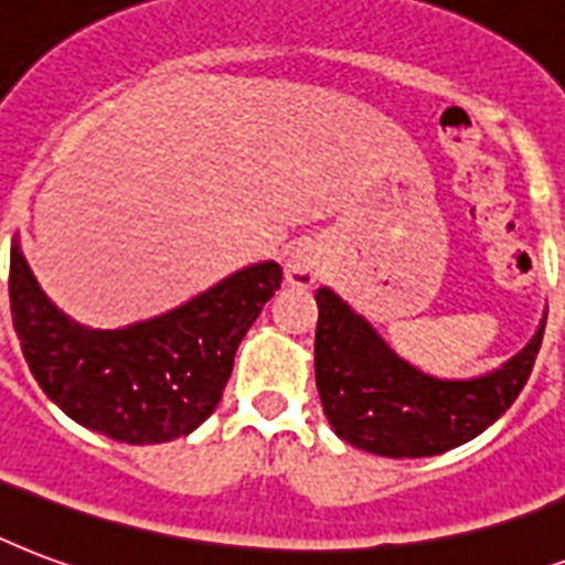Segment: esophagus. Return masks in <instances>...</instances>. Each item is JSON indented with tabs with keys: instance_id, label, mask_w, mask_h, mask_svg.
Masks as SVG:
<instances>
[{
	"instance_id": "34e87169",
	"label": "esophagus",
	"mask_w": 565,
	"mask_h": 565,
	"mask_svg": "<svg viewBox=\"0 0 565 565\" xmlns=\"http://www.w3.org/2000/svg\"><path fill=\"white\" fill-rule=\"evenodd\" d=\"M321 274V256L315 250L312 244L297 242L291 250H288L286 259V282L297 288H309Z\"/></svg>"
}]
</instances>
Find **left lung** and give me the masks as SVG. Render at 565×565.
Segmentation results:
<instances>
[{
    "instance_id": "8db88e82",
    "label": "left lung",
    "mask_w": 565,
    "mask_h": 565,
    "mask_svg": "<svg viewBox=\"0 0 565 565\" xmlns=\"http://www.w3.org/2000/svg\"><path fill=\"white\" fill-rule=\"evenodd\" d=\"M315 383L335 436L377 457H436L475 439L531 377L545 318L524 351L475 380H436L404 362L342 297L318 288Z\"/></svg>"
}]
</instances>
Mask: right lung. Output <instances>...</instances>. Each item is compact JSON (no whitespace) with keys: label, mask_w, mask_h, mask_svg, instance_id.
<instances>
[{"label":"right lung","mask_w":565,"mask_h":565,"mask_svg":"<svg viewBox=\"0 0 565 565\" xmlns=\"http://www.w3.org/2000/svg\"><path fill=\"white\" fill-rule=\"evenodd\" d=\"M279 282L277 262H259L159 318L87 330L50 303L14 244L8 295L23 356L50 401L108 439L159 445L214 413L244 332Z\"/></svg>","instance_id":"1"}]
</instances>
